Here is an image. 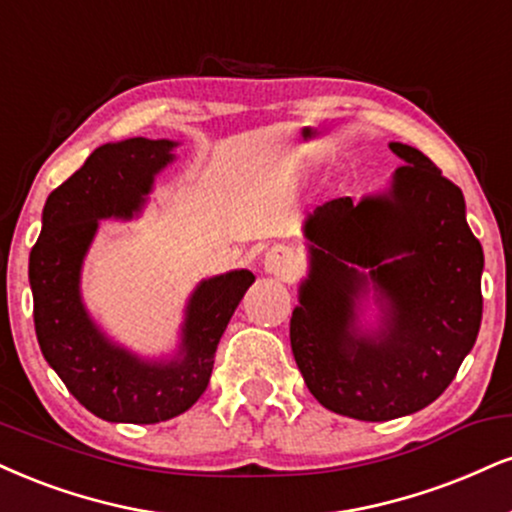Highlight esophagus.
I'll use <instances>...</instances> for the list:
<instances>
[{"mask_svg":"<svg viewBox=\"0 0 512 512\" xmlns=\"http://www.w3.org/2000/svg\"><path fill=\"white\" fill-rule=\"evenodd\" d=\"M295 264V257H293V250L286 248V245H276L264 255V269H267L269 274H276V276H286L291 274Z\"/></svg>","mask_w":512,"mask_h":512,"instance_id":"1","label":"esophagus"}]
</instances>
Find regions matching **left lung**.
<instances>
[{"label":"left lung","mask_w":512,"mask_h":512,"mask_svg":"<svg viewBox=\"0 0 512 512\" xmlns=\"http://www.w3.org/2000/svg\"><path fill=\"white\" fill-rule=\"evenodd\" d=\"M391 190L353 205L336 197L305 221L310 276L291 317V348L324 408L386 422L427 408L448 389L482 324L484 252L460 188L415 147ZM385 326L360 335L354 303L368 283Z\"/></svg>","instance_id":"obj_1"}]
</instances>
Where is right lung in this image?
<instances>
[{
    "label": "right lung",
    "mask_w": 512,
    "mask_h": 512,
    "mask_svg": "<svg viewBox=\"0 0 512 512\" xmlns=\"http://www.w3.org/2000/svg\"><path fill=\"white\" fill-rule=\"evenodd\" d=\"M171 140L131 138L97 147L47 197L30 250L35 334L49 367L92 415L155 424L186 412L209 384L219 338L255 276L238 269L202 281L190 298L181 360L145 362L114 346L80 303V264L100 219L131 217L152 178L174 159Z\"/></svg>",
    "instance_id": "right-lung-1"
}]
</instances>
